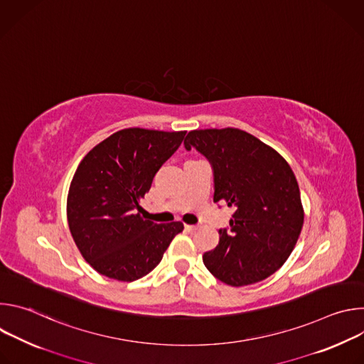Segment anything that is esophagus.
Masks as SVG:
<instances>
[{
    "label": "esophagus",
    "mask_w": 364,
    "mask_h": 364,
    "mask_svg": "<svg viewBox=\"0 0 364 364\" xmlns=\"http://www.w3.org/2000/svg\"><path fill=\"white\" fill-rule=\"evenodd\" d=\"M184 228H186V230L187 232H194L197 228L196 226H193V225H184Z\"/></svg>",
    "instance_id": "obj_1"
}]
</instances>
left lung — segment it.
I'll list each match as a JSON object with an SVG mask.
<instances>
[{
	"mask_svg": "<svg viewBox=\"0 0 364 364\" xmlns=\"http://www.w3.org/2000/svg\"><path fill=\"white\" fill-rule=\"evenodd\" d=\"M210 161L213 201L235 207L230 229L203 255L204 267L230 287L264 281L291 255L304 223L294 171L279 152L237 129H196L184 141Z\"/></svg>",
	"mask_w": 364,
	"mask_h": 364,
	"instance_id": "left-lung-1",
	"label": "left lung"
}]
</instances>
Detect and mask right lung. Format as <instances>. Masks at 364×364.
<instances>
[{
	"label": "right lung",
	"instance_id": "obj_1",
	"mask_svg": "<svg viewBox=\"0 0 364 364\" xmlns=\"http://www.w3.org/2000/svg\"><path fill=\"white\" fill-rule=\"evenodd\" d=\"M186 131L121 129L80 161L68 194V222L85 261L100 275L132 282L157 267L181 222L157 225L141 216V198Z\"/></svg>",
	"mask_w": 364,
	"mask_h": 364
}]
</instances>
